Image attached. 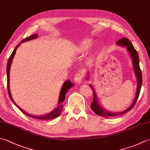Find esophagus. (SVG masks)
<instances>
[{
  "label": "esophagus",
  "mask_w": 150,
  "mask_h": 150,
  "mask_svg": "<svg viewBox=\"0 0 150 150\" xmlns=\"http://www.w3.org/2000/svg\"><path fill=\"white\" fill-rule=\"evenodd\" d=\"M83 80V75L82 73H78L75 75L74 81L76 83L80 84Z\"/></svg>",
  "instance_id": "obj_1"
}]
</instances>
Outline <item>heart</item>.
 <instances>
[{"mask_svg":"<svg viewBox=\"0 0 150 150\" xmlns=\"http://www.w3.org/2000/svg\"><path fill=\"white\" fill-rule=\"evenodd\" d=\"M92 45V42L90 40H85L83 41L80 44V49L83 51H87L88 49L90 48Z\"/></svg>","mask_w":150,"mask_h":150,"instance_id":"1","label":"heart"}]
</instances>
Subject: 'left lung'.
I'll list each match as a JSON object with an SVG mask.
<instances>
[{
	"mask_svg": "<svg viewBox=\"0 0 150 150\" xmlns=\"http://www.w3.org/2000/svg\"><path fill=\"white\" fill-rule=\"evenodd\" d=\"M116 43L120 46L126 47H127V51H129V54L132 58V60H133L134 70V72H135L136 77L137 78V90L136 97H135V98H134V100L133 103H132L131 106L129 107L127 109L124 110V112H118V113L111 112L107 110H105L104 108H103L100 106H99L98 100H97V97L96 95L95 91H94V90H93L92 86L90 85V87H91V88H92V90L93 91V102L92 103V104H91V105H90L91 108H92V109L93 110V112H94L96 114H98V115L101 116L103 117L115 116L121 115V114H123L128 112V111L131 110L132 108H133L134 105H135V103H136L138 98H139V94H140V88H141V86H142V76L141 70H140V66H139V55H138V53H137V52L135 50V49H134L133 45H132V43L127 38H122V39L119 40L118 42H116Z\"/></svg>",
	"mask_w": 150,
	"mask_h": 150,
	"instance_id": "obj_1",
	"label": "left lung"
}]
</instances>
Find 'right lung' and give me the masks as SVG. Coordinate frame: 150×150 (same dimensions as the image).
Wrapping results in <instances>:
<instances>
[{"label": "right lung", "instance_id": "obj_1", "mask_svg": "<svg viewBox=\"0 0 150 150\" xmlns=\"http://www.w3.org/2000/svg\"><path fill=\"white\" fill-rule=\"evenodd\" d=\"M38 37V34H34V35H31L30 36H29L28 38H26L25 39H23L21 43L22 42H26V41H29V40H31L32 39H34V38H36ZM19 45V44L18 45H17V47L13 50V51L12 52V53L10 55V58H9L8 61V64H7V69H6V72H7V86H8V96L10 97V98L12 102H13V103L16 105V106L19 108V110L23 112L24 114H25L26 115H27L28 116L31 117V118H37V119H40V120H51V119H53L57 118V116H58L60 115V114L62 112V110L63 108V103H62L64 102V99L66 98V93L67 91L69 90V88H71L73 86V84H72L71 83V81H66L65 83H64V85L62 87V89L60 91V97H59V100H58V106L57 108H56L55 109H54L50 113H48L47 114H45V115L43 116H32L31 114H29L28 113L25 112V111H23L21 108H20L15 103L13 100L12 99V98H11V93H10V88H9V77H10V66H11V62H12L13 60V58L14 57L15 54H16V49L18 47V46Z\"/></svg>", "mask_w": 150, "mask_h": 150}]
</instances>
